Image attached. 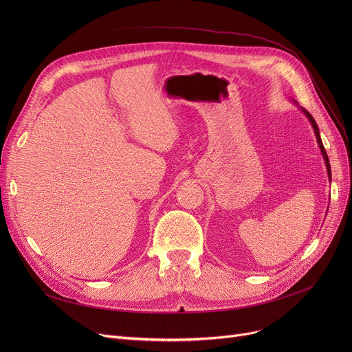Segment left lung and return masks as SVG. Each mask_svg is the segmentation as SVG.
Wrapping results in <instances>:
<instances>
[{
	"instance_id": "8db88e82",
	"label": "left lung",
	"mask_w": 352,
	"mask_h": 352,
	"mask_svg": "<svg viewBox=\"0 0 352 352\" xmlns=\"http://www.w3.org/2000/svg\"><path fill=\"white\" fill-rule=\"evenodd\" d=\"M302 111H304V114L309 118V121H311V124H312V126H314V131H316V135H317V141H318V145H320V148H321V153H322V155H324V160H325V164H327V171H328V175H329V179H331V166H329V160H328V155H327V151H325V148H324V145H322V141H321V137H320V129H318V125H317V122H316V120H314V117L308 113L307 109H304L302 108Z\"/></svg>"
}]
</instances>
